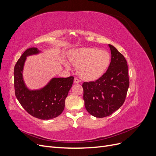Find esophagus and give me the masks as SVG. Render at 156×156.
I'll use <instances>...</instances> for the list:
<instances>
[{"label": "esophagus", "instance_id": "obj_1", "mask_svg": "<svg viewBox=\"0 0 156 156\" xmlns=\"http://www.w3.org/2000/svg\"><path fill=\"white\" fill-rule=\"evenodd\" d=\"M74 83H76V84H78V83H80V81L79 80V79H77V77H75V78H74Z\"/></svg>", "mask_w": 156, "mask_h": 156}]
</instances>
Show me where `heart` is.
Wrapping results in <instances>:
<instances>
[{
	"label": "heart",
	"mask_w": 156,
	"mask_h": 156,
	"mask_svg": "<svg viewBox=\"0 0 156 156\" xmlns=\"http://www.w3.org/2000/svg\"><path fill=\"white\" fill-rule=\"evenodd\" d=\"M111 57L106 51L97 48H84L77 51L70 62L79 66V76L87 81H94L101 77L111 64ZM66 67L69 68L68 64Z\"/></svg>",
	"instance_id": "heart-1"
}]
</instances>
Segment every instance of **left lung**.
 Instances as JSON below:
<instances>
[{
  "mask_svg": "<svg viewBox=\"0 0 156 156\" xmlns=\"http://www.w3.org/2000/svg\"><path fill=\"white\" fill-rule=\"evenodd\" d=\"M111 61L107 72L96 81L83 84L87 111L96 118L112 114L123 105L129 86L128 68L124 56L108 44Z\"/></svg>",
  "mask_w": 156,
  "mask_h": 156,
  "instance_id": "obj_1",
  "label": "left lung"
}]
</instances>
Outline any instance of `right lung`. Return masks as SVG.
Returning a JSON list of instances; mask_svg holds the SVG:
<instances>
[{
  "label": "right lung",
  "mask_w": 156,
  "mask_h": 156,
  "mask_svg": "<svg viewBox=\"0 0 156 156\" xmlns=\"http://www.w3.org/2000/svg\"><path fill=\"white\" fill-rule=\"evenodd\" d=\"M41 51L36 48L27 49L14 68V88L19 102L25 110L37 119L50 120L59 116L64 109L65 100L72 88L74 77L52 78L46 85L38 90L28 88L23 77L27 57Z\"/></svg>",
  "instance_id": "obj_1"
}]
</instances>
